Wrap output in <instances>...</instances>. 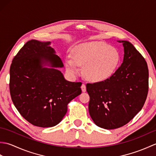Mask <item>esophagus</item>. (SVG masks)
Listing matches in <instances>:
<instances>
[{
    "label": "esophagus",
    "instance_id": "obj_1",
    "mask_svg": "<svg viewBox=\"0 0 156 156\" xmlns=\"http://www.w3.org/2000/svg\"><path fill=\"white\" fill-rule=\"evenodd\" d=\"M81 89H82V91L83 92L87 91V88H86V85L84 84H82V85L81 86Z\"/></svg>",
    "mask_w": 156,
    "mask_h": 156
}]
</instances>
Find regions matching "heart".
I'll use <instances>...</instances> for the list:
<instances>
[{"instance_id": "heart-1", "label": "heart", "mask_w": 156, "mask_h": 156, "mask_svg": "<svg viewBox=\"0 0 156 156\" xmlns=\"http://www.w3.org/2000/svg\"><path fill=\"white\" fill-rule=\"evenodd\" d=\"M121 60L117 49L102 41L87 42L72 49V58L66 59V70L72 76L84 66V74L88 80L98 82L107 80L115 74Z\"/></svg>"}]
</instances>
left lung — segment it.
Masks as SVG:
<instances>
[{
  "instance_id": "left-lung-1",
  "label": "left lung",
  "mask_w": 156,
  "mask_h": 156,
  "mask_svg": "<svg viewBox=\"0 0 156 156\" xmlns=\"http://www.w3.org/2000/svg\"><path fill=\"white\" fill-rule=\"evenodd\" d=\"M117 41L124 49L120 67L107 80L87 84L89 114L96 125L105 129L119 128L130 121L141 110L148 92L145 59L129 41Z\"/></svg>"
}]
</instances>
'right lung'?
I'll return each instance as SVG.
<instances>
[{
    "instance_id": "obj_1",
    "label": "right lung",
    "mask_w": 156,
    "mask_h": 156,
    "mask_svg": "<svg viewBox=\"0 0 156 156\" xmlns=\"http://www.w3.org/2000/svg\"><path fill=\"white\" fill-rule=\"evenodd\" d=\"M50 41L32 39L13 58L10 68V93L13 104L32 125H58L67 105L81 94V82L66 80L58 68L64 67Z\"/></svg>"
}]
</instances>
